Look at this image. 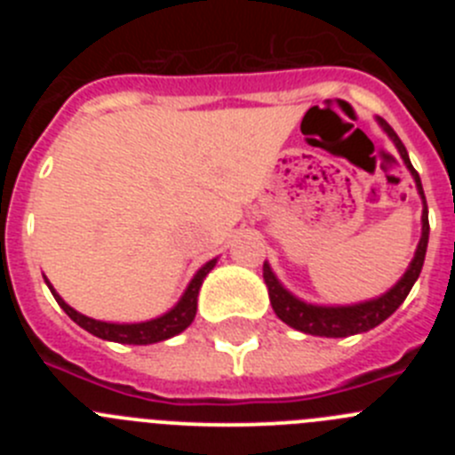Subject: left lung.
I'll use <instances>...</instances> for the list:
<instances>
[{
	"label": "left lung",
	"instance_id": "obj_1",
	"mask_svg": "<svg viewBox=\"0 0 455 455\" xmlns=\"http://www.w3.org/2000/svg\"><path fill=\"white\" fill-rule=\"evenodd\" d=\"M378 123H380V127L387 132L389 139L394 140V146H396L399 155L403 156L405 166H408V171L412 172V178H415L417 182V191H419L421 200H424L419 246H417L415 259L410 262V268L405 271V275L401 277L399 283L394 284L387 293H383V296L376 300L348 305V307H321V305L303 303V300L291 296L283 284L277 283V277L273 275L271 267L264 264V283H267L268 287V299H271L273 312L277 315V319H283L287 325H291V328H296V331L300 332H307V335L348 337V335H357V332L371 331V328H376L378 323H383L387 316H392L394 312L399 309V305L405 300V296L410 293L412 284L417 283L421 267H424L426 246H428V207H426V196H424V188H421L419 172H417L415 168H412V164H410L408 152H405V146L401 143L396 132H394L383 118H378Z\"/></svg>",
	"mask_w": 455,
	"mask_h": 455
}]
</instances>
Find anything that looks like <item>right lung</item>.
Segmentation results:
<instances>
[{
  "instance_id": "1",
  "label": "right lung",
  "mask_w": 455,
  "mask_h": 455,
  "mask_svg": "<svg viewBox=\"0 0 455 455\" xmlns=\"http://www.w3.org/2000/svg\"><path fill=\"white\" fill-rule=\"evenodd\" d=\"M216 259L204 264L196 277L191 280V284L187 287L184 296L180 299V303L166 312L164 316L159 319H152V321H143V323H107V321H95V319H88V316L79 315L77 309H72L66 300L59 296V293L52 289V284L47 283L50 291L54 293L56 303L61 305L63 312L70 316L72 321L77 325H82L84 331H88L91 335L100 337V339H107V341H118V344H155V341H164V339H171V337L180 335L184 328L191 325V321L196 319V309H198V291H200V284L203 280L207 277V273L214 268Z\"/></svg>"
}]
</instances>
